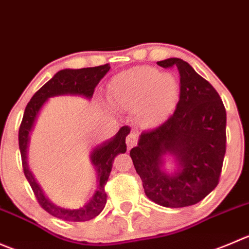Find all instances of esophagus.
Segmentation results:
<instances>
[{"instance_id": "1", "label": "esophagus", "mask_w": 249, "mask_h": 249, "mask_svg": "<svg viewBox=\"0 0 249 249\" xmlns=\"http://www.w3.org/2000/svg\"><path fill=\"white\" fill-rule=\"evenodd\" d=\"M137 142V135L135 132H130L129 135L126 136V144L129 148H131L132 146H135Z\"/></svg>"}]
</instances>
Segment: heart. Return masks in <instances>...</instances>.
<instances>
[{
  "label": "heart",
  "instance_id": "obj_1",
  "mask_svg": "<svg viewBox=\"0 0 249 249\" xmlns=\"http://www.w3.org/2000/svg\"><path fill=\"white\" fill-rule=\"evenodd\" d=\"M178 85L171 74L137 67L118 74L109 84V101L119 108H139L142 122L152 124L168 114L178 98Z\"/></svg>",
  "mask_w": 249,
  "mask_h": 249
}]
</instances>
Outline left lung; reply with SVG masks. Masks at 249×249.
<instances>
[{"label":"left lung","mask_w":249,"mask_h":249,"mask_svg":"<svg viewBox=\"0 0 249 249\" xmlns=\"http://www.w3.org/2000/svg\"><path fill=\"white\" fill-rule=\"evenodd\" d=\"M158 66L178 68V102L165 122L141 132L130 157L151 201L168 208L194 206L219 183L226 152V110L215 89L187 62L168 58ZM166 154L178 163L174 174L162 170Z\"/></svg>","instance_id":"left-lung-1"}]
</instances>
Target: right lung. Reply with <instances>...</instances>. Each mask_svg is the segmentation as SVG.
<instances>
[{
	"instance_id": "right-lung-1",
	"label": "right lung",
	"mask_w": 249,
	"mask_h": 249,
	"mask_svg": "<svg viewBox=\"0 0 249 249\" xmlns=\"http://www.w3.org/2000/svg\"><path fill=\"white\" fill-rule=\"evenodd\" d=\"M109 64L105 66L92 67V68L83 69H64L59 71L50 81L45 84L35 95L31 97L24 112L23 120L19 127V149L21 154V164H23L24 175L30 183L34 195L37 199L38 204L51 215L58 219H63L67 221H88L97 216L103 211L107 202V194L105 191V186L107 183L109 174L112 171L113 161L119 153L126 152L125 139L129 135L130 127L123 126L115 136L103 143L98 144L91 153V163L93 164L97 173V190L93 196L85 206L78 209H64L57 207L52 202L48 201L47 197L43 195L42 190L34 178L33 173L28 166V146L30 140V132L36 122L38 112L46 101L50 97L59 95H79L90 100L95 92V88L100 83L101 79L109 71Z\"/></svg>"
}]
</instances>
